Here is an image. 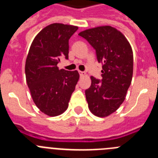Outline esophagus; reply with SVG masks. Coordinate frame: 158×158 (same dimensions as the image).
Masks as SVG:
<instances>
[{"instance_id":"34e87169","label":"esophagus","mask_w":158,"mask_h":158,"mask_svg":"<svg viewBox=\"0 0 158 158\" xmlns=\"http://www.w3.org/2000/svg\"><path fill=\"white\" fill-rule=\"evenodd\" d=\"M79 74H80L81 77H82V76H84L85 73V72H83V71H79Z\"/></svg>"}]
</instances>
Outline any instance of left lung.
<instances>
[{
	"mask_svg": "<svg viewBox=\"0 0 158 158\" xmlns=\"http://www.w3.org/2000/svg\"><path fill=\"white\" fill-rule=\"evenodd\" d=\"M78 35L95 49L97 60L102 64V79L91 77L85 96L91 112L106 117L115 112L125 99L132 78V49L121 32L110 26L89 29Z\"/></svg>",
	"mask_w": 158,
	"mask_h": 158,
	"instance_id": "1",
	"label": "left lung"
}]
</instances>
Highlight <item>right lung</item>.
<instances>
[{"label":"right lung","instance_id":"obj_1","mask_svg":"<svg viewBox=\"0 0 158 158\" xmlns=\"http://www.w3.org/2000/svg\"><path fill=\"white\" fill-rule=\"evenodd\" d=\"M74 26L53 23L43 29L32 42L26 61L27 83L34 103L41 112L55 117L63 114L79 79L77 70L57 66L68 59L69 40L77 30Z\"/></svg>","mask_w":158,"mask_h":158}]
</instances>
